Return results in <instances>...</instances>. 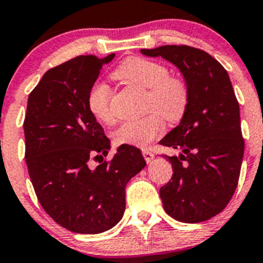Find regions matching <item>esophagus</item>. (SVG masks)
I'll list each match as a JSON object with an SVG mask.
<instances>
[{"instance_id":"34e87169","label":"esophagus","mask_w":263,"mask_h":263,"mask_svg":"<svg viewBox=\"0 0 263 263\" xmlns=\"http://www.w3.org/2000/svg\"><path fill=\"white\" fill-rule=\"evenodd\" d=\"M142 155H144L146 163H150V161L154 159V154L151 153L150 150H147V148H144V150H142Z\"/></svg>"}]
</instances>
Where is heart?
<instances>
[{
    "mask_svg": "<svg viewBox=\"0 0 263 263\" xmlns=\"http://www.w3.org/2000/svg\"><path fill=\"white\" fill-rule=\"evenodd\" d=\"M113 78L136 85L146 91L147 110H156L169 122L181 121L187 110L190 91L181 78L169 76V70L163 63L129 57L113 72ZM112 90L107 84L97 82L87 95V108L97 121L112 123L115 121L112 107ZM164 131V122L157 113H151L141 119L122 123L113 137L117 145L146 147Z\"/></svg>",
    "mask_w": 263,
    "mask_h": 263,
    "instance_id": "heart-1",
    "label": "heart"
}]
</instances>
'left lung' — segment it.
Segmentation results:
<instances>
[{"mask_svg":"<svg viewBox=\"0 0 263 263\" xmlns=\"http://www.w3.org/2000/svg\"><path fill=\"white\" fill-rule=\"evenodd\" d=\"M141 53L173 63L190 91L181 123L160 141L179 151L178 156L165 155L173 176L160 188L164 210L182 222L206 221L232 200L245 153L239 103L229 75L209 53L193 47L163 46Z\"/></svg>","mask_w":263,"mask_h":263,"instance_id":"obj_1","label":"left lung"}]
</instances>
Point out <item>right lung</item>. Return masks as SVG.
Instances as JSON below:
<instances>
[{
    "mask_svg": "<svg viewBox=\"0 0 263 263\" xmlns=\"http://www.w3.org/2000/svg\"><path fill=\"white\" fill-rule=\"evenodd\" d=\"M79 55L50 68L28 99L25 160L38 201L57 224L73 233L113 228L126 208L124 190L146 161L140 148L121 145L110 161L104 129L87 108V95L103 65L115 58Z\"/></svg>",
    "mask_w": 263,
    "mask_h": 263,
    "instance_id": "add662e5",
    "label": "right lung"
}]
</instances>
